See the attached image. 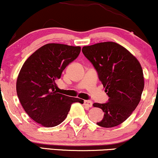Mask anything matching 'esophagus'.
Segmentation results:
<instances>
[{
    "instance_id": "34e87169",
    "label": "esophagus",
    "mask_w": 158,
    "mask_h": 158,
    "mask_svg": "<svg viewBox=\"0 0 158 158\" xmlns=\"http://www.w3.org/2000/svg\"><path fill=\"white\" fill-rule=\"evenodd\" d=\"M83 104L86 106L87 107H92V102L89 101V100H86V101H83Z\"/></svg>"
}]
</instances>
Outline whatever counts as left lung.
Instances as JSON below:
<instances>
[{
  "label": "left lung",
  "mask_w": 158,
  "mask_h": 158,
  "mask_svg": "<svg viewBox=\"0 0 158 158\" xmlns=\"http://www.w3.org/2000/svg\"><path fill=\"white\" fill-rule=\"evenodd\" d=\"M82 52L94 66L109 96L107 103L93 104L104 112L97 124L104 128L117 127L131 115L140 101L144 88L140 64L127 49L114 42L83 46Z\"/></svg>",
  "instance_id": "1"
}]
</instances>
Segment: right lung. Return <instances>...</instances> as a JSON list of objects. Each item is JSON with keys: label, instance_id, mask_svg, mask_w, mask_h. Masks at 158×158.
Listing matches in <instances>:
<instances>
[{"label": "right lung", "instance_id": "1", "mask_svg": "<svg viewBox=\"0 0 158 158\" xmlns=\"http://www.w3.org/2000/svg\"><path fill=\"white\" fill-rule=\"evenodd\" d=\"M80 46L48 44L28 57L16 83L18 97L25 112L43 127H54L66 119L73 103L83 101L57 93L56 81L77 58Z\"/></svg>", "mask_w": 158, "mask_h": 158}]
</instances>
